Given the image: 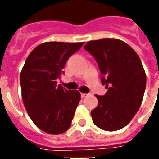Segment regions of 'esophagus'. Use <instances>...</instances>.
Returning a JSON list of instances; mask_svg holds the SVG:
<instances>
[{
  "label": "esophagus",
  "instance_id": "34e87169",
  "mask_svg": "<svg viewBox=\"0 0 159 159\" xmlns=\"http://www.w3.org/2000/svg\"><path fill=\"white\" fill-rule=\"evenodd\" d=\"M88 95H89V93H81V96L84 98V97H87Z\"/></svg>",
  "mask_w": 159,
  "mask_h": 159
}]
</instances>
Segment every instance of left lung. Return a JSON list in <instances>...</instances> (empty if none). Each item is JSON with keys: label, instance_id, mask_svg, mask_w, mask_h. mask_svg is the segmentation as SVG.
Masks as SVG:
<instances>
[{"label": "left lung", "instance_id": "8db88e82", "mask_svg": "<svg viewBox=\"0 0 159 159\" xmlns=\"http://www.w3.org/2000/svg\"><path fill=\"white\" fill-rule=\"evenodd\" d=\"M84 49L94 57L107 89L105 95H96L99 103L91 111L93 123L106 131L121 129L143 100L147 76L140 58L125 42L112 38L90 41Z\"/></svg>", "mask_w": 159, "mask_h": 159}]
</instances>
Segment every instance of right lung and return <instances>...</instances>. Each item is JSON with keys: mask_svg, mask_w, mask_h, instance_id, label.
<instances>
[{"mask_svg": "<svg viewBox=\"0 0 159 159\" xmlns=\"http://www.w3.org/2000/svg\"><path fill=\"white\" fill-rule=\"evenodd\" d=\"M83 42H49L37 46L30 53L20 73L23 102L33 123L40 129L59 134L69 129L81 94L66 90L57 79L70 56Z\"/></svg>", "mask_w": 159, "mask_h": 159, "instance_id": "obj_1", "label": "right lung"}]
</instances>
